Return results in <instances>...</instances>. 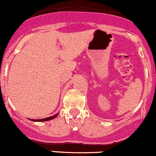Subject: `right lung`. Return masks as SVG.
<instances>
[{"label": "right lung", "mask_w": 156, "mask_h": 156, "mask_svg": "<svg viewBox=\"0 0 156 156\" xmlns=\"http://www.w3.org/2000/svg\"><path fill=\"white\" fill-rule=\"evenodd\" d=\"M57 116H58V114H56V115H55L51 116V117L46 118V119H38V120H33V119H32V121H49V120H52L53 119H55V118L57 117Z\"/></svg>", "instance_id": "1"}]
</instances>
